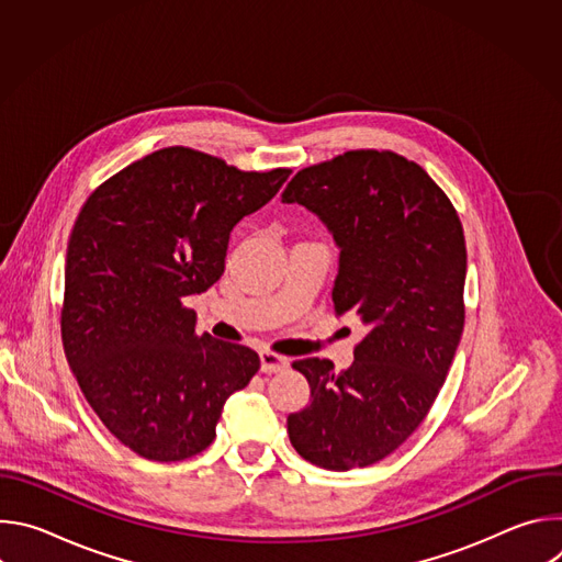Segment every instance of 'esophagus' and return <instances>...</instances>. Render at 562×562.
I'll use <instances>...</instances> for the list:
<instances>
[{
    "label": "esophagus",
    "instance_id": "34e87169",
    "mask_svg": "<svg viewBox=\"0 0 562 562\" xmlns=\"http://www.w3.org/2000/svg\"><path fill=\"white\" fill-rule=\"evenodd\" d=\"M260 362H262L265 373H278V371L289 369V358H284L280 353H273V351H262Z\"/></svg>",
    "mask_w": 562,
    "mask_h": 562
}]
</instances>
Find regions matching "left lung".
Wrapping results in <instances>:
<instances>
[{
    "mask_svg": "<svg viewBox=\"0 0 562 562\" xmlns=\"http://www.w3.org/2000/svg\"><path fill=\"white\" fill-rule=\"evenodd\" d=\"M282 202L319 215L340 247L336 313L369 334L353 364L295 360L311 403L286 418L295 451L331 471L369 467L427 418L464 327L467 247L445 191L412 159L358 148L295 173Z\"/></svg>",
    "mask_w": 562,
    "mask_h": 562,
    "instance_id": "8db88e82",
    "label": "left lung"
}]
</instances>
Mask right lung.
<instances>
[{
    "label": "right lung",
    "mask_w": 562,
    "mask_h": 562,
    "mask_svg": "<svg viewBox=\"0 0 562 562\" xmlns=\"http://www.w3.org/2000/svg\"><path fill=\"white\" fill-rule=\"evenodd\" d=\"M289 173L169 146L102 182L79 209L61 342L91 409L137 456L178 462L204 451L226 397L258 373L249 347L198 336L182 300L220 280L231 228Z\"/></svg>",
    "instance_id": "add662e5"
}]
</instances>
